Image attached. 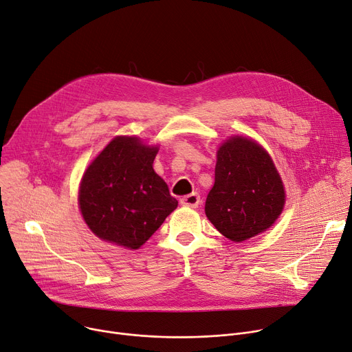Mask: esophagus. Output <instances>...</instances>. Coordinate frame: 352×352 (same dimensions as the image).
<instances>
[{
  "instance_id": "34e87169",
  "label": "esophagus",
  "mask_w": 352,
  "mask_h": 352,
  "mask_svg": "<svg viewBox=\"0 0 352 352\" xmlns=\"http://www.w3.org/2000/svg\"><path fill=\"white\" fill-rule=\"evenodd\" d=\"M181 204L184 206H190V208H197L201 204V197L197 192H192L190 195H185L184 198H181Z\"/></svg>"
}]
</instances>
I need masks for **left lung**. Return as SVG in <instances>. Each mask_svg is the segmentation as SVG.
Masks as SVG:
<instances>
[{
	"label": "left lung",
	"mask_w": 352,
	"mask_h": 352,
	"mask_svg": "<svg viewBox=\"0 0 352 352\" xmlns=\"http://www.w3.org/2000/svg\"><path fill=\"white\" fill-rule=\"evenodd\" d=\"M285 198L282 179L265 148L239 135L219 147L205 214L223 236L243 242L265 232L282 214Z\"/></svg>",
	"instance_id": "8db88e82"
}]
</instances>
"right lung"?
I'll list each match as a JSON object with an SVG mask.
<instances>
[{"instance_id":"obj_1","label":"right lung","mask_w":352,"mask_h":352,"mask_svg":"<svg viewBox=\"0 0 352 352\" xmlns=\"http://www.w3.org/2000/svg\"><path fill=\"white\" fill-rule=\"evenodd\" d=\"M157 151L137 137H116L87 167L79 205L96 236L138 249L177 208L178 201L153 168Z\"/></svg>"}]
</instances>
